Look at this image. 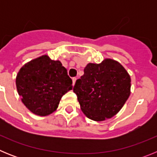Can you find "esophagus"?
<instances>
[{"label":"esophagus","instance_id":"1","mask_svg":"<svg viewBox=\"0 0 157 157\" xmlns=\"http://www.w3.org/2000/svg\"><path fill=\"white\" fill-rule=\"evenodd\" d=\"M76 80H77V78H75V77L72 78V82H73V85H75V84Z\"/></svg>","mask_w":157,"mask_h":157}]
</instances>
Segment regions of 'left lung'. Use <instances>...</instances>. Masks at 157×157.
I'll return each mask as SVG.
<instances>
[{
    "instance_id": "obj_1",
    "label": "left lung",
    "mask_w": 157,
    "mask_h": 157,
    "mask_svg": "<svg viewBox=\"0 0 157 157\" xmlns=\"http://www.w3.org/2000/svg\"><path fill=\"white\" fill-rule=\"evenodd\" d=\"M131 79L123 65L106 58L100 63H89L73 90L86 116L105 121L116 116L130 97Z\"/></svg>"
}]
</instances>
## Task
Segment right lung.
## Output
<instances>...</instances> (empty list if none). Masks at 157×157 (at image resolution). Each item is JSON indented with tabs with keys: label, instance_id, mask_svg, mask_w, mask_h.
I'll return each mask as SVG.
<instances>
[{
	"label": "right lung",
	"instance_id": "add662e5",
	"mask_svg": "<svg viewBox=\"0 0 157 157\" xmlns=\"http://www.w3.org/2000/svg\"><path fill=\"white\" fill-rule=\"evenodd\" d=\"M16 84L23 105L40 116L55 112L63 95L73 87L61 62L47 55L25 63L16 75Z\"/></svg>",
	"mask_w": 157,
	"mask_h": 157
}]
</instances>
